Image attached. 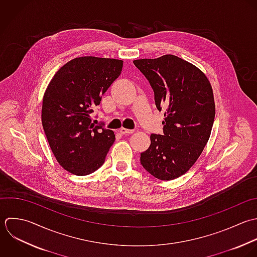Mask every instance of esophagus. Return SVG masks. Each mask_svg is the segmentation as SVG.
I'll use <instances>...</instances> for the list:
<instances>
[{
	"label": "esophagus",
	"mask_w": 257,
	"mask_h": 257,
	"mask_svg": "<svg viewBox=\"0 0 257 257\" xmlns=\"http://www.w3.org/2000/svg\"><path fill=\"white\" fill-rule=\"evenodd\" d=\"M119 132L121 133V134H132L133 132H134V130H131V129H126V128H121L120 130H119Z\"/></svg>",
	"instance_id": "1"
}]
</instances>
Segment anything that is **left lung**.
Instances as JSON below:
<instances>
[{"label": "left lung", "instance_id": "1", "mask_svg": "<svg viewBox=\"0 0 257 257\" xmlns=\"http://www.w3.org/2000/svg\"><path fill=\"white\" fill-rule=\"evenodd\" d=\"M133 63L149 81L157 109L165 110L163 135L151 134L141 165L160 180L178 178L196 162L210 137L215 117L212 87L202 71L174 55Z\"/></svg>", "mask_w": 257, "mask_h": 257}]
</instances>
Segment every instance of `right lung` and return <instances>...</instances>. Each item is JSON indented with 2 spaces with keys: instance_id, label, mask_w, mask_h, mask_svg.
<instances>
[{
  "instance_id": "right-lung-1",
  "label": "right lung",
  "mask_w": 257,
  "mask_h": 257,
  "mask_svg": "<svg viewBox=\"0 0 257 257\" xmlns=\"http://www.w3.org/2000/svg\"><path fill=\"white\" fill-rule=\"evenodd\" d=\"M122 67V60L79 57L61 67L48 85L42 124L54 156L70 173L88 175L105 162L115 134L103 123L95 125L91 113Z\"/></svg>"
}]
</instances>
